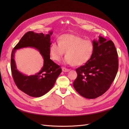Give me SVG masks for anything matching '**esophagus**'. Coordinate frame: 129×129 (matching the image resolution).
<instances>
[{
	"label": "esophagus",
	"instance_id": "esophagus-1",
	"mask_svg": "<svg viewBox=\"0 0 129 129\" xmlns=\"http://www.w3.org/2000/svg\"><path fill=\"white\" fill-rule=\"evenodd\" d=\"M62 71L64 72H69L70 71V69L66 68L65 67H62Z\"/></svg>",
	"mask_w": 129,
	"mask_h": 129
}]
</instances>
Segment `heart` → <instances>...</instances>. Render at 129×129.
I'll return each instance as SVG.
<instances>
[{
    "label": "heart",
    "mask_w": 129,
    "mask_h": 129,
    "mask_svg": "<svg viewBox=\"0 0 129 129\" xmlns=\"http://www.w3.org/2000/svg\"><path fill=\"white\" fill-rule=\"evenodd\" d=\"M95 46L92 41L73 34H64L54 42L49 48L50 55L52 59L59 61L64 54L66 63L74 66L83 65L91 59Z\"/></svg>",
    "instance_id": "1"
}]
</instances>
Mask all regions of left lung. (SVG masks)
Instances as JSON below:
<instances>
[{
  "label": "left lung",
  "instance_id": "obj_1",
  "mask_svg": "<svg viewBox=\"0 0 129 129\" xmlns=\"http://www.w3.org/2000/svg\"><path fill=\"white\" fill-rule=\"evenodd\" d=\"M93 54L87 63L76 69L73 86L80 95L96 99L106 92L115 79L118 69V54L114 42L99 36L93 40Z\"/></svg>",
  "mask_w": 129,
  "mask_h": 129
}]
</instances>
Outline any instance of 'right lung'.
<instances>
[{
  "label": "right lung",
  "instance_id": "1",
  "mask_svg": "<svg viewBox=\"0 0 129 129\" xmlns=\"http://www.w3.org/2000/svg\"><path fill=\"white\" fill-rule=\"evenodd\" d=\"M52 33V31H50L48 34L29 31L21 38L12 52L11 68L14 82L19 89L30 96L38 97L46 94L53 88L62 72L60 66L50 58L49 48L52 44L50 36ZM25 47L36 48L44 58L43 68L35 75L25 76L16 68L14 61L15 50Z\"/></svg>",
  "mask_w": 129,
  "mask_h": 129
}]
</instances>
